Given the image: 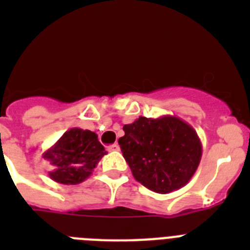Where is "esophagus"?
Listing matches in <instances>:
<instances>
[{
	"label": "esophagus",
	"instance_id": "esophagus-1",
	"mask_svg": "<svg viewBox=\"0 0 250 250\" xmlns=\"http://www.w3.org/2000/svg\"><path fill=\"white\" fill-rule=\"evenodd\" d=\"M107 150L109 151H118V150H120V146H119V144H112L107 146Z\"/></svg>",
	"mask_w": 250,
	"mask_h": 250
}]
</instances>
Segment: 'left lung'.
<instances>
[{"label":"left lung","instance_id":"left-lung-1","mask_svg":"<svg viewBox=\"0 0 250 250\" xmlns=\"http://www.w3.org/2000/svg\"><path fill=\"white\" fill-rule=\"evenodd\" d=\"M119 139L134 178L149 190L167 194L188 184L202 160L199 136L187 121L173 115L139 116L124 125Z\"/></svg>","mask_w":250,"mask_h":250}]
</instances>
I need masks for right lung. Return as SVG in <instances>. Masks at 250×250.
I'll return each instance as SVG.
<instances>
[{
    "label": "right lung",
    "mask_w": 250,
    "mask_h": 250,
    "mask_svg": "<svg viewBox=\"0 0 250 250\" xmlns=\"http://www.w3.org/2000/svg\"><path fill=\"white\" fill-rule=\"evenodd\" d=\"M106 152L95 132L72 127L43 152L42 158L54 167L48 173L54 182L76 185L91 175Z\"/></svg>",
    "instance_id": "right-lung-1"
}]
</instances>
